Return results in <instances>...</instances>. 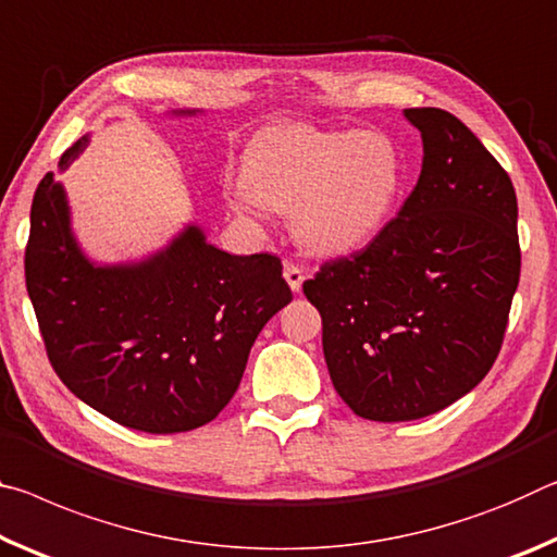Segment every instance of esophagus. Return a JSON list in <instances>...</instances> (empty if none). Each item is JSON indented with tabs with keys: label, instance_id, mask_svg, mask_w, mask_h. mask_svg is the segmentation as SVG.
Returning <instances> with one entry per match:
<instances>
[{
	"label": "esophagus",
	"instance_id": "obj_1",
	"mask_svg": "<svg viewBox=\"0 0 557 557\" xmlns=\"http://www.w3.org/2000/svg\"><path fill=\"white\" fill-rule=\"evenodd\" d=\"M284 278L288 281V286H290V290H300V286H304V278H306V273H304V269L298 267V263H286L284 267Z\"/></svg>",
	"mask_w": 557,
	"mask_h": 557
}]
</instances>
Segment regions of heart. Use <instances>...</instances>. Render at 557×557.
<instances>
[{"instance_id":"obj_1","label":"heart","mask_w":557,"mask_h":557,"mask_svg":"<svg viewBox=\"0 0 557 557\" xmlns=\"http://www.w3.org/2000/svg\"><path fill=\"white\" fill-rule=\"evenodd\" d=\"M403 180V152L387 133L284 123L261 131L246 148L244 185L232 205L246 216L290 212L306 249L343 257L387 224Z\"/></svg>"}]
</instances>
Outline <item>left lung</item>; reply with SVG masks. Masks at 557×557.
<instances>
[{"label": "left lung", "instance_id": "1", "mask_svg": "<svg viewBox=\"0 0 557 557\" xmlns=\"http://www.w3.org/2000/svg\"><path fill=\"white\" fill-rule=\"evenodd\" d=\"M405 117L424 145L412 195L364 249L304 281L333 387L372 422L434 414L476 387L521 276L508 172L457 115L407 108Z\"/></svg>", "mask_w": 557, "mask_h": 557}]
</instances>
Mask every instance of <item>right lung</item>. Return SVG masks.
I'll list each match as a JSON object with an SVG mask.
<instances>
[{"instance_id":"1","label":"right lung","mask_w":557,"mask_h":557,"mask_svg":"<svg viewBox=\"0 0 557 557\" xmlns=\"http://www.w3.org/2000/svg\"><path fill=\"white\" fill-rule=\"evenodd\" d=\"M86 143L71 145L59 168ZM24 273L63 385L113 422L150 434L212 422L239 387L261 327L294 298L278 257H234L207 244L199 226L140 263L96 267L73 239L53 172L34 193Z\"/></svg>"}]
</instances>
